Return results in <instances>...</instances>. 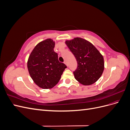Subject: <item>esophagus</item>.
<instances>
[{"mask_svg":"<svg viewBox=\"0 0 130 130\" xmlns=\"http://www.w3.org/2000/svg\"><path fill=\"white\" fill-rule=\"evenodd\" d=\"M64 64H66L67 65V66H68V64H67V62H66V61H65L64 62Z\"/></svg>","mask_w":130,"mask_h":130,"instance_id":"obj_1","label":"esophagus"}]
</instances>
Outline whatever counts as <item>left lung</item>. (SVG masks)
Masks as SVG:
<instances>
[{
	"instance_id": "left-lung-1",
	"label": "left lung",
	"mask_w": 130,
	"mask_h": 130,
	"mask_svg": "<svg viewBox=\"0 0 130 130\" xmlns=\"http://www.w3.org/2000/svg\"><path fill=\"white\" fill-rule=\"evenodd\" d=\"M66 44L77 61V67L73 73L75 79L85 86L95 83L104 69L103 55L91 43L82 38L66 41Z\"/></svg>"
}]
</instances>
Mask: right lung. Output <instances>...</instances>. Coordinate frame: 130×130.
Instances as JSON below:
<instances>
[{
    "mask_svg": "<svg viewBox=\"0 0 130 130\" xmlns=\"http://www.w3.org/2000/svg\"><path fill=\"white\" fill-rule=\"evenodd\" d=\"M55 42L50 38L37 44L31 53L27 63L32 79L38 87L43 89L54 87L60 81L67 66L58 60L54 51Z\"/></svg>",
    "mask_w": 130,
    "mask_h": 130,
    "instance_id": "add662e5",
    "label": "right lung"
}]
</instances>
